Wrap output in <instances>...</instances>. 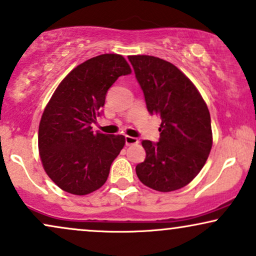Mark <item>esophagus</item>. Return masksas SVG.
Here are the masks:
<instances>
[{"label":"esophagus","instance_id":"34e87169","mask_svg":"<svg viewBox=\"0 0 256 256\" xmlns=\"http://www.w3.org/2000/svg\"><path fill=\"white\" fill-rule=\"evenodd\" d=\"M140 140L136 137H131V136H126L125 137V144L126 146H134V144H138Z\"/></svg>","mask_w":256,"mask_h":256}]
</instances>
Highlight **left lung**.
I'll use <instances>...</instances> for the list:
<instances>
[{
  "label": "left lung",
  "instance_id": "left-lung-1",
  "mask_svg": "<svg viewBox=\"0 0 256 256\" xmlns=\"http://www.w3.org/2000/svg\"><path fill=\"white\" fill-rule=\"evenodd\" d=\"M150 114L161 116L158 143L143 140L146 158L136 166L150 188L172 192L188 184L212 146L211 118L204 98L176 66L154 56H128Z\"/></svg>",
  "mask_w": 256,
  "mask_h": 256
}]
</instances>
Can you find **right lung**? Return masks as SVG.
<instances>
[{
    "mask_svg": "<svg viewBox=\"0 0 256 256\" xmlns=\"http://www.w3.org/2000/svg\"><path fill=\"white\" fill-rule=\"evenodd\" d=\"M131 68L120 54H100L76 66L58 86L39 124V154L46 174L60 188L84 196L106 182L125 146L122 134L92 130L107 90Z\"/></svg>",
    "mask_w": 256,
    "mask_h": 256,
    "instance_id": "obj_1",
    "label": "right lung"
}]
</instances>
